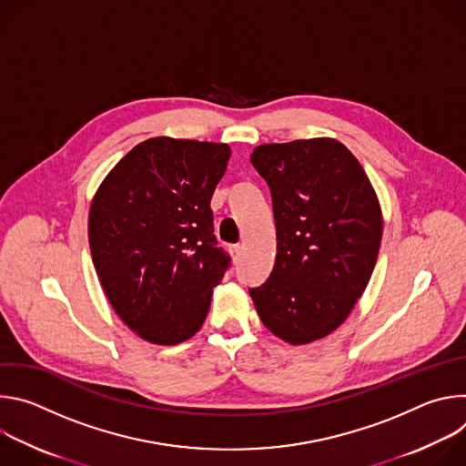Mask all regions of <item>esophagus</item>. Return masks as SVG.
<instances>
[{
  "instance_id": "esophagus-1",
  "label": "esophagus",
  "mask_w": 466,
  "mask_h": 466,
  "mask_svg": "<svg viewBox=\"0 0 466 466\" xmlns=\"http://www.w3.org/2000/svg\"><path fill=\"white\" fill-rule=\"evenodd\" d=\"M230 252H232L234 259H238V258L243 254V245H234V247L230 248Z\"/></svg>"
}]
</instances>
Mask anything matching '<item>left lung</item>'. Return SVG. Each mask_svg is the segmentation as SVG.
<instances>
[{"label": "left lung", "mask_w": 466, "mask_h": 466, "mask_svg": "<svg viewBox=\"0 0 466 466\" xmlns=\"http://www.w3.org/2000/svg\"><path fill=\"white\" fill-rule=\"evenodd\" d=\"M250 162L271 189L277 258L248 293L265 328L308 345L347 320L370 280L383 230L378 195L336 138L263 144Z\"/></svg>", "instance_id": "left-lung-1"}]
</instances>
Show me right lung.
<instances>
[{"mask_svg": "<svg viewBox=\"0 0 466 466\" xmlns=\"http://www.w3.org/2000/svg\"><path fill=\"white\" fill-rule=\"evenodd\" d=\"M227 144L149 138L97 187L88 241L117 317L153 345L201 329L230 258L216 247L210 201L230 158Z\"/></svg>", "mask_w": 466, "mask_h": 466, "instance_id": "1", "label": "right lung"}]
</instances>
